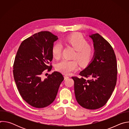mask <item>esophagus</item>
I'll return each instance as SVG.
<instances>
[{"label": "esophagus", "instance_id": "34e87169", "mask_svg": "<svg viewBox=\"0 0 129 129\" xmlns=\"http://www.w3.org/2000/svg\"><path fill=\"white\" fill-rule=\"evenodd\" d=\"M69 77L68 76H66V75H65V76H64V79L65 80H66V79H68Z\"/></svg>", "mask_w": 129, "mask_h": 129}]
</instances>
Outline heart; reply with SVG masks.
I'll use <instances>...</instances> for the list:
<instances>
[{
  "label": "heart",
  "mask_w": 129,
  "mask_h": 129,
  "mask_svg": "<svg viewBox=\"0 0 129 129\" xmlns=\"http://www.w3.org/2000/svg\"><path fill=\"white\" fill-rule=\"evenodd\" d=\"M65 42L76 50L73 58H77L81 65H86L90 62L93 54V48L88 44L87 40L81 34L76 33L70 35L65 40ZM62 50L61 43L58 42L55 44L52 48L53 57L57 59H59L62 56ZM79 68V64L76 59H64L56 65V69L64 74H69Z\"/></svg>",
  "instance_id": "b5f03b06"
}]
</instances>
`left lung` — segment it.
<instances>
[{
  "label": "left lung",
  "mask_w": 129,
  "mask_h": 129,
  "mask_svg": "<svg viewBox=\"0 0 129 129\" xmlns=\"http://www.w3.org/2000/svg\"><path fill=\"white\" fill-rule=\"evenodd\" d=\"M92 39L93 57L79 75L73 77L76 98L84 108L95 110L104 106L111 97L117 81V62L111 45L96 33L89 36ZM90 77V80L86 78Z\"/></svg>",
  "instance_id": "obj_1"
}]
</instances>
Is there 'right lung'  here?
<instances>
[{
  "label": "right lung",
  "instance_id": "add662e5",
  "mask_svg": "<svg viewBox=\"0 0 129 129\" xmlns=\"http://www.w3.org/2000/svg\"><path fill=\"white\" fill-rule=\"evenodd\" d=\"M49 31H40L24 40L15 57L13 75L18 91L22 99L37 108L46 107L56 98L61 83L64 80L61 73L54 71L43 79L44 71L51 69L52 48L58 40Z\"/></svg>",
  "mask_w": 129,
  "mask_h": 129
}]
</instances>
